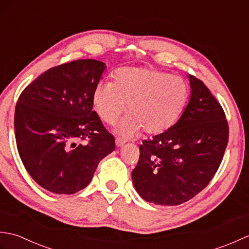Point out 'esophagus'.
I'll return each instance as SVG.
<instances>
[{"mask_svg":"<svg viewBox=\"0 0 249 249\" xmlns=\"http://www.w3.org/2000/svg\"><path fill=\"white\" fill-rule=\"evenodd\" d=\"M125 139H123V138H116L115 139V144H116V146H123L124 144H125Z\"/></svg>","mask_w":249,"mask_h":249,"instance_id":"1","label":"esophagus"}]
</instances>
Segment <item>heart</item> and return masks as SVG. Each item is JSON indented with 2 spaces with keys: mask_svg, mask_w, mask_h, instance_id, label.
<instances>
[{
  "mask_svg": "<svg viewBox=\"0 0 249 249\" xmlns=\"http://www.w3.org/2000/svg\"><path fill=\"white\" fill-rule=\"evenodd\" d=\"M187 82L178 76L142 67H124L115 72L114 82L102 81L94 89L93 105L99 118L115 124L126 111L129 114L120 131L134 135L141 129L158 135L177 123L186 107Z\"/></svg>",
  "mask_w": 249,
  "mask_h": 249,
  "instance_id": "b5f03b06",
  "label": "heart"
}]
</instances>
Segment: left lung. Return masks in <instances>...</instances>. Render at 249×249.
<instances>
[{"mask_svg":"<svg viewBox=\"0 0 249 249\" xmlns=\"http://www.w3.org/2000/svg\"><path fill=\"white\" fill-rule=\"evenodd\" d=\"M189 102L172 127L143 140L134 171L137 193L147 202L178 205L208 186L223 160L229 127L223 108L204 83L188 75Z\"/></svg>","mask_w":249,"mask_h":249,"instance_id":"8db88e82","label":"left lung"}]
</instances>
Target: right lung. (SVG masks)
I'll list each match as a JSON object with an SVG mask.
<instances>
[{"mask_svg": "<svg viewBox=\"0 0 249 249\" xmlns=\"http://www.w3.org/2000/svg\"><path fill=\"white\" fill-rule=\"evenodd\" d=\"M106 64L78 60L52 67L26 87L16 105L15 136L26 171L41 187L71 195L87 187L115 149L93 108ZM88 140V143L76 144Z\"/></svg>", "mask_w": 249, "mask_h": 249, "instance_id": "add662e5", "label": "right lung"}]
</instances>
